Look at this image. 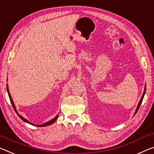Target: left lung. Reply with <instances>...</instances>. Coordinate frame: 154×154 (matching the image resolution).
I'll use <instances>...</instances> for the list:
<instances>
[{"instance_id": "8db88e82", "label": "left lung", "mask_w": 154, "mask_h": 154, "mask_svg": "<svg viewBox=\"0 0 154 154\" xmlns=\"http://www.w3.org/2000/svg\"><path fill=\"white\" fill-rule=\"evenodd\" d=\"M145 91H146V85L145 86V89H144V92H143V95H142V97H141V99H140V101H139V103H138V106H137V108H136V111H135V113H134V115H135L136 114V112H137V111L138 110V109H139V108H140V105H141V103H142V101H143V98H144V96H145Z\"/></svg>"}]
</instances>
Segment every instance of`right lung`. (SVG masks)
Wrapping results in <instances>:
<instances>
[{
	"label": "right lung",
	"mask_w": 154,
	"mask_h": 154,
	"mask_svg": "<svg viewBox=\"0 0 154 154\" xmlns=\"http://www.w3.org/2000/svg\"><path fill=\"white\" fill-rule=\"evenodd\" d=\"M7 93H8V95H9V99H10V101H11V105H12V106H13V108H14V110H15V112H16V114H18V116L20 117V118L22 119V120H23V121H24V122H26V123H29V124H31V125H36V126H38V127H45V126H48V125H51V124H53V123H54V122L57 120V118H58V114H57V115L55 116V118H53V119H51V120H50V121H48V122H46V123H43V124H41V125H35V124H33V123H31V122H29L28 120H26V119H24L23 116H22L21 115H20V114H18V112H17V110H16V106H15V105H14V101H13V99H12V98H11V94H10V92H9V87H8V85H7Z\"/></svg>",
	"instance_id": "obj_1"
}]
</instances>
